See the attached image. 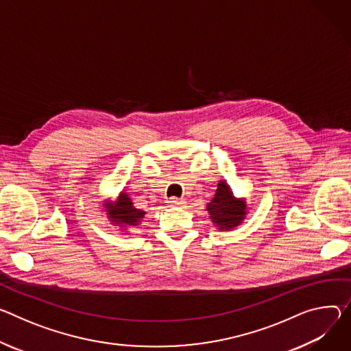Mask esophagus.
<instances>
[{
  "label": "esophagus",
  "instance_id": "esophagus-1",
  "mask_svg": "<svg viewBox=\"0 0 351 351\" xmlns=\"http://www.w3.org/2000/svg\"><path fill=\"white\" fill-rule=\"evenodd\" d=\"M167 203H168L169 206H172V207H179V206H183V204H184V202H183L182 199H176V197L168 199Z\"/></svg>",
  "mask_w": 351,
  "mask_h": 351
}]
</instances>
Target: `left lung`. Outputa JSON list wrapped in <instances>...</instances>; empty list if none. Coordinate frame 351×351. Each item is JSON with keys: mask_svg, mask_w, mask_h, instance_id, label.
Returning a JSON list of instances; mask_svg holds the SVG:
<instances>
[{"mask_svg": "<svg viewBox=\"0 0 351 351\" xmlns=\"http://www.w3.org/2000/svg\"><path fill=\"white\" fill-rule=\"evenodd\" d=\"M213 224L221 231L238 227L245 219L247 207L243 199H237L226 180H219L213 200L207 204Z\"/></svg>", "mask_w": 351, "mask_h": 351, "instance_id": "left-lung-1", "label": "left lung"}]
</instances>
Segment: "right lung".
Segmentation results:
<instances>
[{
	"instance_id": "right-lung-1",
	"label": "right lung",
	"mask_w": 351,
	"mask_h": 351,
	"mask_svg": "<svg viewBox=\"0 0 351 351\" xmlns=\"http://www.w3.org/2000/svg\"><path fill=\"white\" fill-rule=\"evenodd\" d=\"M105 207H106L108 218L113 222L114 226H120V227H137L145 215V211L136 208L129 195L123 192L119 195L114 203L108 202Z\"/></svg>"
}]
</instances>
